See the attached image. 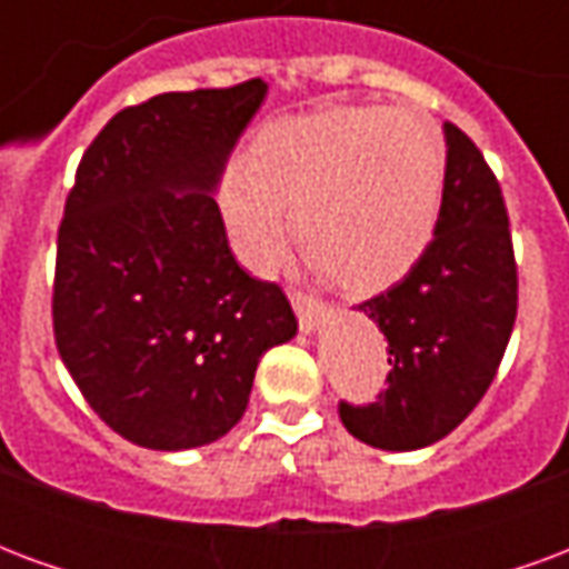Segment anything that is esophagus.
Wrapping results in <instances>:
<instances>
[{"label": "esophagus", "mask_w": 569, "mask_h": 569, "mask_svg": "<svg viewBox=\"0 0 569 569\" xmlns=\"http://www.w3.org/2000/svg\"><path fill=\"white\" fill-rule=\"evenodd\" d=\"M292 308H296L298 326H301V332H317L320 329V322L326 320V305H320L317 298L305 296V292H292Z\"/></svg>", "instance_id": "esophagus-1"}]
</instances>
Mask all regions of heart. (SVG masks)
I'll return each instance as SVG.
<instances>
[{
	"label": "heart",
	"mask_w": 569,
	"mask_h": 569,
	"mask_svg": "<svg viewBox=\"0 0 569 569\" xmlns=\"http://www.w3.org/2000/svg\"><path fill=\"white\" fill-rule=\"evenodd\" d=\"M445 151L408 112L338 106L261 130L252 158L222 176L237 252L271 268L292 231L308 259L353 292L402 280L436 234Z\"/></svg>",
	"instance_id": "b5f03b06"
}]
</instances>
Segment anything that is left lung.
<instances>
[{"label":"left lung","mask_w":569,"mask_h":569,"mask_svg":"<svg viewBox=\"0 0 569 569\" xmlns=\"http://www.w3.org/2000/svg\"><path fill=\"white\" fill-rule=\"evenodd\" d=\"M445 188L436 234L411 271L362 310L387 338L390 387L347 406L341 423L381 451L445 439L488 393L518 310L500 182L463 130L445 124Z\"/></svg>","instance_id":"1"}]
</instances>
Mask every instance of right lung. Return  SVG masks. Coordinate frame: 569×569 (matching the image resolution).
Here are the masks:
<instances>
[{"label":"right lung","instance_id":"right-lung-1","mask_svg":"<svg viewBox=\"0 0 569 569\" xmlns=\"http://www.w3.org/2000/svg\"><path fill=\"white\" fill-rule=\"evenodd\" d=\"M268 97L261 79L158 93L84 151L57 234L54 338L88 406L140 448L188 451L243 418L283 289L228 247L216 188Z\"/></svg>","mask_w":569,"mask_h":569}]
</instances>
